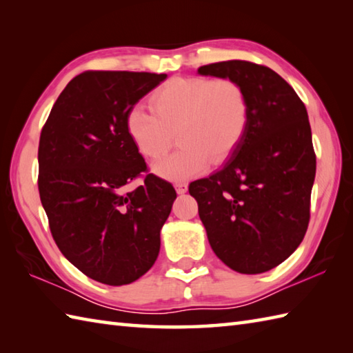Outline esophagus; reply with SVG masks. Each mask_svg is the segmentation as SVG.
Returning <instances> with one entry per match:
<instances>
[{
    "label": "esophagus",
    "instance_id": "34e87169",
    "mask_svg": "<svg viewBox=\"0 0 353 353\" xmlns=\"http://www.w3.org/2000/svg\"><path fill=\"white\" fill-rule=\"evenodd\" d=\"M174 186H176V191L179 194H185L186 191H188V183L186 182H177Z\"/></svg>",
    "mask_w": 353,
    "mask_h": 353
}]
</instances>
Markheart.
Masks as SVG:
<instances>
[{
  "mask_svg": "<svg viewBox=\"0 0 353 353\" xmlns=\"http://www.w3.org/2000/svg\"><path fill=\"white\" fill-rule=\"evenodd\" d=\"M153 112L133 106L125 130L141 154L156 159L174 144L181 148L153 163L165 179L181 181L221 162L239 145L249 123V101L243 86L230 79L172 77L156 89Z\"/></svg>",
  "mask_w": 353,
  "mask_h": 353,
  "instance_id": "heart-1",
  "label": "heart"
}]
</instances>
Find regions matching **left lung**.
<instances>
[{
	"label": "left lung",
	"mask_w": 353,
	"mask_h": 353,
	"mask_svg": "<svg viewBox=\"0 0 353 353\" xmlns=\"http://www.w3.org/2000/svg\"><path fill=\"white\" fill-rule=\"evenodd\" d=\"M199 74L238 81L249 123L228 162L191 182L190 194L224 264L243 274L268 272L297 249L310 224L316 153L308 112L264 65L226 61L200 66Z\"/></svg>",
	"instance_id": "1"
}]
</instances>
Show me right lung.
<instances>
[{"instance_id": "1", "label": "right lung", "mask_w": 353, "mask_h": 353, "mask_svg": "<svg viewBox=\"0 0 353 353\" xmlns=\"http://www.w3.org/2000/svg\"><path fill=\"white\" fill-rule=\"evenodd\" d=\"M167 74L85 71L59 95L37 150V186L51 235L74 267L106 285L145 274L177 194L147 163L125 115ZM146 172V176L141 174ZM142 176L133 192L125 186Z\"/></svg>"}]
</instances>
